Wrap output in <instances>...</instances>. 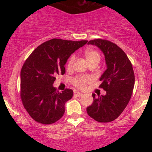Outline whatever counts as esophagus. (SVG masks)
I'll return each instance as SVG.
<instances>
[{"label": "esophagus", "mask_w": 152, "mask_h": 152, "mask_svg": "<svg viewBox=\"0 0 152 152\" xmlns=\"http://www.w3.org/2000/svg\"><path fill=\"white\" fill-rule=\"evenodd\" d=\"M74 96H77V97H81L83 96V94H82L81 93H80V92L78 91H74Z\"/></svg>", "instance_id": "1"}]
</instances>
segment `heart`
Instances as JSON below:
<instances>
[{
  "instance_id": "b5f03b06",
  "label": "heart",
  "mask_w": 152,
  "mask_h": 152,
  "mask_svg": "<svg viewBox=\"0 0 152 152\" xmlns=\"http://www.w3.org/2000/svg\"><path fill=\"white\" fill-rule=\"evenodd\" d=\"M84 56L86 57V59L88 61V64H92V63H98L99 62L101 58L100 54L97 50L92 49V48H88L84 51ZM75 55H71L70 58H69L67 62V68L68 69H71L73 66L74 62L75 61ZM91 81V78L89 77H87V76H76V78H74L73 80V83L78 88H83L86 83L89 82Z\"/></svg>"
}]
</instances>
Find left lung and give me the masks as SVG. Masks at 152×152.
Returning <instances> with one entry per match:
<instances>
[{
	"instance_id": "1",
	"label": "left lung",
	"mask_w": 152,
	"mask_h": 152,
	"mask_svg": "<svg viewBox=\"0 0 152 152\" xmlns=\"http://www.w3.org/2000/svg\"><path fill=\"white\" fill-rule=\"evenodd\" d=\"M88 44L94 45L105 56L106 70L102 75L99 87L106 91L104 96L92 94L94 102L86 108L88 116L99 122L112 121L120 116L129 102L135 77L132 63L121 48L103 39H94Z\"/></svg>"
}]
</instances>
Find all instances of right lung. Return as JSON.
Wrapping results in <instances>:
<instances>
[{"mask_svg":"<svg viewBox=\"0 0 152 152\" xmlns=\"http://www.w3.org/2000/svg\"><path fill=\"white\" fill-rule=\"evenodd\" d=\"M87 42L53 38L38 46L26 59L20 71V98L36 121L50 124L63 116L64 105L74 91H58L53 86L55 76L65 74L68 58Z\"/></svg>","mask_w":152,"mask_h":152,"instance_id":"obj_1","label":"right lung"}]
</instances>
